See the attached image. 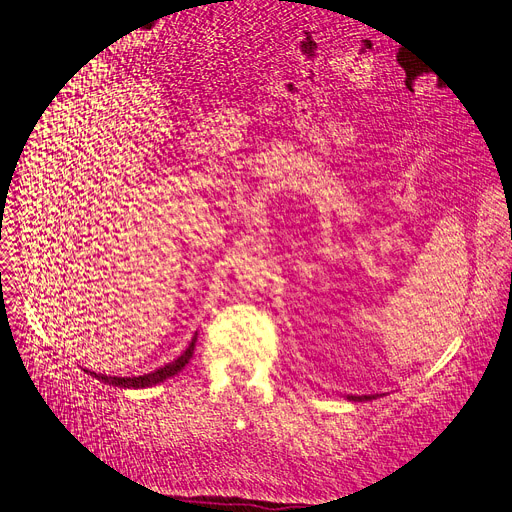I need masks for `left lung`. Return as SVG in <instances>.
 <instances>
[{
	"label": "left lung",
	"instance_id": "8db88e82",
	"mask_svg": "<svg viewBox=\"0 0 512 512\" xmlns=\"http://www.w3.org/2000/svg\"><path fill=\"white\" fill-rule=\"evenodd\" d=\"M348 400H359V402H363V400H371V398H378V396H375V394H363V396H346Z\"/></svg>",
	"mask_w": 512,
	"mask_h": 512
}]
</instances>
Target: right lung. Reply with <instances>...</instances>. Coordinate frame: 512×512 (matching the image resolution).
Returning <instances> with one entry per match:
<instances>
[{
  "instance_id": "1",
  "label": "right lung",
  "mask_w": 512,
  "mask_h": 512,
  "mask_svg": "<svg viewBox=\"0 0 512 512\" xmlns=\"http://www.w3.org/2000/svg\"><path fill=\"white\" fill-rule=\"evenodd\" d=\"M195 342H197V334L193 336V340H191V344L186 346V351L178 357V359H174L172 363H168V365H164V367H159V369H155V371H151V373H145V375H139V378H112V375H103V373H93V371H87V373H91L93 378H97L99 382H103V384H110V386H120V388H149V386H155V384H159V382H164V380H168V378H172V375H176L178 371H182L184 369V365L191 361V357H193V353H195Z\"/></svg>"
}]
</instances>
